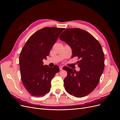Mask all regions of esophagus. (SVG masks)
<instances>
[{"instance_id": "obj_1", "label": "esophagus", "mask_w": 120, "mask_h": 120, "mask_svg": "<svg viewBox=\"0 0 120 120\" xmlns=\"http://www.w3.org/2000/svg\"><path fill=\"white\" fill-rule=\"evenodd\" d=\"M59 68H60V70H63V66H59Z\"/></svg>"}]
</instances>
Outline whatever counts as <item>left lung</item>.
Listing matches in <instances>:
<instances>
[{
    "label": "left lung",
    "mask_w": 120,
    "mask_h": 120,
    "mask_svg": "<svg viewBox=\"0 0 120 120\" xmlns=\"http://www.w3.org/2000/svg\"><path fill=\"white\" fill-rule=\"evenodd\" d=\"M60 39L68 43L72 49L71 58L78 56L79 71L66 67L68 72L64 86L71 95L82 98L96 88L102 74L105 64L104 53L97 40L88 32L81 29L67 28Z\"/></svg>",
    "instance_id": "8db88e82"
}]
</instances>
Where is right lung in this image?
Segmentation results:
<instances>
[{
    "mask_svg": "<svg viewBox=\"0 0 120 120\" xmlns=\"http://www.w3.org/2000/svg\"><path fill=\"white\" fill-rule=\"evenodd\" d=\"M64 28L46 27L32 34L25 43L19 56L21 80L32 96L39 97L49 92L51 81L59 71L57 65L49 68L43 65L53 45Z\"/></svg>",
    "mask_w": 120,
    "mask_h": 120,
    "instance_id": "add662e5",
    "label": "right lung"
}]
</instances>
